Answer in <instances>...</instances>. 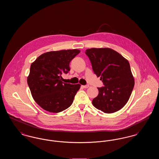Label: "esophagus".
I'll return each mask as SVG.
<instances>
[{
  "instance_id": "obj_1",
  "label": "esophagus",
  "mask_w": 159,
  "mask_h": 159,
  "mask_svg": "<svg viewBox=\"0 0 159 159\" xmlns=\"http://www.w3.org/2000/svg\"><path fill=\"white\" fill-rule=\"evenodd\" d=\"M82 87H83V88H88L89 87V84H86V85L82 86Z\"/></svg>"
}]
</instances>
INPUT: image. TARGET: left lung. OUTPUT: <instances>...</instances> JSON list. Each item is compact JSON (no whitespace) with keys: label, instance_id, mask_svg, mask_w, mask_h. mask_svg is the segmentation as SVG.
<instances>
[{"label":"left lung","instance_id":"8db88e82","mask_svg":"<svg viewBox=\"0 0 159 159\" xmlns=\"http://www.w3.org/2000/svg\"><path fill=\"white\" fill-rule=\"evenodd\" d=\"M85 53L104 84L98 88V95L92 100L93 106L105 113L119 111L128 101L135 84L128 61L110 48H91Z\"/></svg>","mask_w":159,"mask_h":159}]
</instances>
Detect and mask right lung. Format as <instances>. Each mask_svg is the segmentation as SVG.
<instances>
[{"mask_svg": "<svg viewBox=\"0 0 159 159\" xmlns=\"http://www.w3.org/2000/svg\"><path fill=\"white\" fill-rule=\"evenodd\" d=\"M80 52L51 51L40 55L31 64L27 83L33 98L46 111L59 113L72 104L80 84L62 82L61 75L68 73L70 61Z\"/></svg>", "mask_w": 159, "mask_h": 159, "instance_id": "1", "label": "right lung"}]
</instances>
